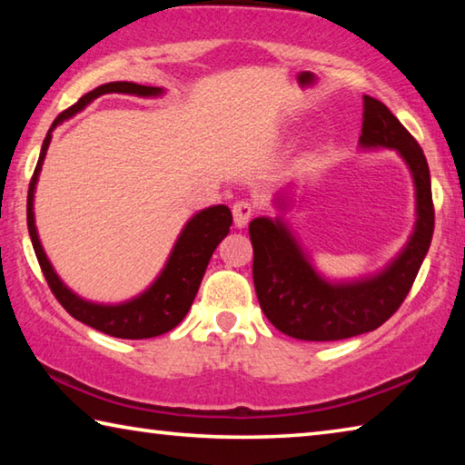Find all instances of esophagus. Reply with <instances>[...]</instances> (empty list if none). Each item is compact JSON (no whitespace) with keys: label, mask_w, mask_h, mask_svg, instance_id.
Segmentation results:
<instances>
[{"label":"esophagus","mask_w":465,"mask_h":465,"mask_svg":"<svg viewBox=\"0 0 465 465\" xmlns=\"http://www.w3.org/2000/svg\"><path fill=\"white\" fill-rule=\"evenodd\" d=\"M232 213H233V225L238 227V230H243V227L248 225L252 213H254V209H252V204L248 201H240L233 204Z\"/></svg>","instance_id":"obj_1"}]
</instances>
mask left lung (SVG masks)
<instances>
[{
  "label": "left lung",
  "mask_w": 465,
  "mask_h": 465,
  "mask_svg": "<svg viewBox=\"0 0 465 465\" xmlns=\"http://www.w3.org/2000/svg\"><path fill=\"white\" fill-rule=\"evenodd\" d=\"M359 149L396 152L414 184L412 233L380 271L355 279H328L316 269L285 217H256L250 222L258 302L274 328L299 341H342L380 328L402 305L430 246L435 211L427 157L390 108L371 96H363ZM291 193L281 188L274 194L272 204L279 213L293 204Z\"/></svg>",
  "instance_id": "8db88e82"
}]
</instances>
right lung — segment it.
I'll use <instances>...</instances> for the list:
<instances>
[{
	"instance_id": "obj_1",
	"label": "right lung",
	"mask_w": 465,
	"mask_h": 465,
	"mask_svg": "<svg viewBox=\"0 0 465 465\" xmlns=\"http://www.w3.org/2000/svg\"><path fill=\"white\" fill-rule=\"evenodd\" d=\"M104 94H129V96L139 98H160L166 94L163 88H155V85H141L133 82H110L102 84L98 88L85 94L75 102L72 108L61 113L57 119L53 121L49 133L43 141L41 155H38V163L35 168L33 180L28 186V204H26V217H28V233L33 240V248L36 252L38 264H41L43 274L46 282H49L54 297L75 320L82 324L96 328L100 332L114 338H129V341H139V338H153L163 332H170L176 328L180 322L191 310V305L196 297V291L201 287L203 274L207 271V264L213 256L215 248L222 243V240L230 233L232 225V211L225 204H213L196 213L184 223L183 232L178 233L174 246L170 250V256L160 274L152 281V285L141 291L139 295L127 299V302L119 303H98L90 302L77 295L75 291L69 289L65 282L61 281L57 271L46 256V252L38 238L36 219H35V193L36 183L41 176L46 149L51 145L53 131L75 116L77 113L92 104L94 100L104 96Z\"/></svg>"
}]
</instances>
